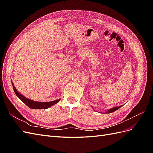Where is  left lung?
I'll return each instance as SVG.
<instances>
[{
	"mask_svg": "<svg viewBox=\"0 0 153 153\" xmlns=\"http://www.w3.org/2000/svg\"><path fill=\"white\" fill-rule=\"evenodd\" d=\"M121 106H116V107H114V108H111V109L108 110L107 111V112H106V113H107V114H109V113H112V112H114V111H115V110H118L119 108H121Z\"/></svg>",
	"mask_w": 153,
	"mask_h": 153,
	"instance_id": "obj_1",
	"label": "left lung"
}]
</instances>
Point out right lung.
Segmentation results:
<instances>
[{"label":"right lung","instance_id":"right-lung-1","mask_svg":"<svg viewBox=\"0 0 153 153\" xmlns=\"http://www.w3.org/2000/svg\"><path fill=\"white\" fill-rule=\"evenodd\" d=\"M12 85H13L14 91H15L16 95L26 105H27V106H29V107L30 108H33V109H47V108L50 107V106H52V105L56 104L57 103L59 102L60 100H55V101H50V102H38V101H32L30 99L25 98V97H24L23 95L20 94L19 92H18V91L16 90L15 87L14 86L13 82H12Z\"/></svg>","mask_w":153,"mask_h":153}]
</instances>
